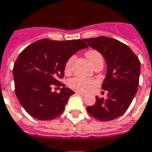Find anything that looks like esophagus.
Masks as SVG:
<instances>
[{
    "label": "esophagus",
    "mask_w": 152,
    "mask_h": 152,
    "mask_svg": "<svg viewBox=\"0 0 152 152\" xmlns=\"http://www.w3.org/2000/svg\"><path fill=\"white\" fill-rule=\"evenodd\" d=\"M76 93L77 95H80V96H83V97L86 96V95L84 94V93H82V92H80V91H76Z\"/></svg>",
    "instance_id": "esophagus-1"
}]
</instances>
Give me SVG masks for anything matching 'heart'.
Wrapping results in <instances>:
<instances>
[{
  "instance_id": "heart-1",
  "label": "heart",
  "mask_w": 152,
  "mask_h": 152,
  "mask_svg": "<svg viewBox=\"0 0 152 152\" xmlns=\"http://www.w3.org/2000/svg\"><path fill=\"white\" fill-rule=\"evenodd\" d=\"M87 59L88 61L95 66L97 63L99 62H104V59L100 53L96 50H89L85 53ZM75 56H72L68 58L66 61L65 65H64V72L65 73L69 74L72 71V64L75 61ZM96 84V81L92 79L84 78V77H79L76 76L72 78L70 80L68 81V86L70 87L72 89H73L75 91H81V92H86L91 87H93L95 84Z\"/></svg>"
}]
</instances>
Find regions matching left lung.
I'll list each match as a JSON object with an SVG mask.
<instances>
[{"label": "left lung", "mask_w": 152, "mask_h": 152, "mask_svg": "<svg viewBox=\"0 0 152 152\" xmlns=\"http://www.w3.org/2000/svg\"><path fill=\"white\" fill-rule=\"evenodd\" d=\"M90 47L101 53L107 62L106 77L102 89L107 98L96 97L94 105L88 106V114L99 121H110L126 112L137 91L140 62L127 45L113 38L99 37L84 39Z\"/></svg>", "instance_id": "1"}]
</instances>
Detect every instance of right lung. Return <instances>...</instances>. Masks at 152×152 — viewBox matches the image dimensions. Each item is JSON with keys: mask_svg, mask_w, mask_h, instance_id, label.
I'll return each instance as SVG.
<instances>
[{"mask_svg": "<svg viewBox=\"0 0 152 152\" xmlns=\"http://www.w3.org/2000/svg\"><path fill=\"white\" fill-rule=\"evenodd\" d=\"M88 46L82 40H53L42 39L22 51L13 66L15 91L20 104L39 120H51L64 111L74 91L61 83L68 58ZM62 86L61 92L51 88Z\"/></svg>", "mask_w": 152, "mask_h": 152, "instance_id": "add662e5", "label": "right lung"}]
</instances>
